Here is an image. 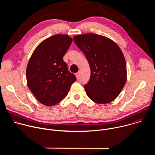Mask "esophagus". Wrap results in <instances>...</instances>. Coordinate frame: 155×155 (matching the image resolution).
<instances>
[{"label":"esophagus","mask_w":155,"mask_h":155,"mask_svg":"<svg viewBox=\"0 0 155 155\" xmlns=\"http://www.w3.org/2000/svg\"><path fill=\"white\" fill-rule=\"evenodd\" d=\"M75 76H76V77H77V78H78V77H79V76H80V72H77V73L75 74Z\"/></svg>","instance_id":"34e87169"}]
</instances>
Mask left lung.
Returning a JSON list of instances; mask_svg holds the SVG:
<instances>
[{
    "label": "left lung",
    "mask_w": 155,
    "mask_h": 155,
    "mask_svg": "<svg viewBox=\"0 0 155 155\" xmlns=\"http://www.w3.org/2000/svg\"><path fill=\"white\" fill-rule=\"evenodd\" d=\"M74 41L84 54L91 69V77L84 84L86 94L97 104L113 101L126 82V64L117 44L105 37L86 34Z\"/></svg>",
    "instance_id": "1"
}]
</instances>
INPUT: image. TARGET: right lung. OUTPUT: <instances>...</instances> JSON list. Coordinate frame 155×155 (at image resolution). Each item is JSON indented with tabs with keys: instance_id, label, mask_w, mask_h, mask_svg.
<instances>
[{
	"instance_id": "right-lung-1",
	"label": "right lung",
	"mask_w": 155,
	"mask_h": 155,
	"mask_svg": "<svg viewBox=\"0 0 155 155\" xmlns=\"http://www.w3.org/2000/svg\"><path fill=\"white\" fill-rule=\"evenodd\" d=\"M72 42L69 35H53L39 44L29 61L28 86L37 99L47 106L56 105L65 98L76 81L63 60Z\"/></svg>"
}]
</instances>
